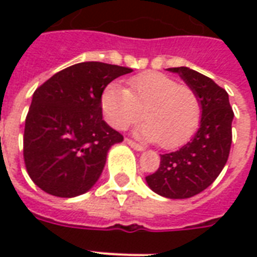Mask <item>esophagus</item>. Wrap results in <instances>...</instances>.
<instances>
[{
  "label": "esophagus",
  "mask_w": 257,
  "mask_h": 257,
  "mask_svg": "<svg viewBox=\"0 0 257 257\" xmlns=\"http://www.w3.org/2000/svg\"><path fill=\"white\" fill-rule=\"evenodd\" d=\"M125 143L128 145H131L133 149H136V151H139V152H143L144 151V147L140 144H137V143H135V141H132L131 139H125Z\"/></svg>",
  "instance_id": "esophagus-1"
}]
</instances>
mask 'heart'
<instances>
[{
	"mask_svg": "<svg viewBox=\"0 0 257 257\" xmlns=\"http://www.w3.org/2000/svg\"><path fill=\"white\" fill-rule=\"evenodd\" d=\"M101 104L116 129H126L144 114L147 122L136 135L149 143L159 141L164 149L184 144L201 118V102L195 90L156 72L129 78L126 89L110 84L102 92Z\"/></svg>",
	"mask_w": 257,
	"mask_h": 257,
	"instance_id": "obj_1",
	"label": "heart"
}]
</instances>
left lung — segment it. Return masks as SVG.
<instances>
[{"label": "left lung", "mask_w": 257, "mask_h": 257, "mask_svg": "<svg viewBox=\"0 0 257 257\" xmlns=\"http://www.w3.org/2000/svg\"><path fill=\"white\" fill-rule=\"evenodd\" d=\"M167 70L179 73L199 96L201 120L192 140L161 155L159 169L145 180L157 195L188 199L207 189L223 171L231 151L233 110L228 93L209 77L187 66Z\"/></svg>", "instance_id": "left-lung-1"}]
</instances>
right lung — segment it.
I'll use <instances>...</instances> for the list:
<instances>
[{"label":"right lung","mask_w":257,"mask_h":257,"mask_svg":"<svg viewBox=\"0 0 257 257\" xmlns=\"http://www.w3.org/2000/svg\"><path fill=\"white\" fill-rule=\"evenodd\" d=\"M131 68L80 62L36 89L24 132V161L38 188L57 197L88 192L102 173L106 155L124 137L102 120L101 96Z\"/></svg>","instance_id":"right-lung-1"}]
</instances>
